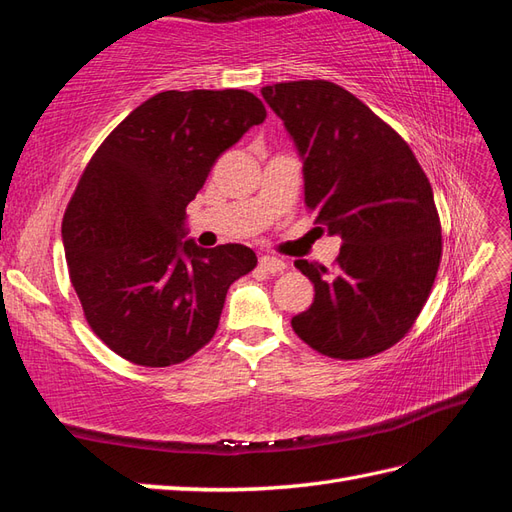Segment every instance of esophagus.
Here are the masks:
<instances>
[{
    "instance_id": "34e87169",
    "label": "esophagus",
    "mask_w": 512,
    "mask_h": 512,
    "mask_svg": "<svg viewBox=\"0 0 512 512\" xmlns=\"http://www.w3.org/2000/svg\"><path fill=\"white\" fill-rule=\"evenodd\" d=\"M260 269L269 271V274H280V271L287 269V263L282 258H276V256H260L258 260Z\"/></svg>"
}]
</instances>
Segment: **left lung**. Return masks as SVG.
<instances>
[{
  "instance_id": "8db88e82",
  "label": "left lung",
  "mask_w": 512,
  "mask_h": 512,
  "mask_svg": "<svg viewBox=\"0 0 512 512\" xmlns=\"http://www.w3.org/2000/svg\"><path fill=\"white\" fill-rule=\"evenodd\" d=\"M302 160L304 203L344 241L337 269L295 260L315 298L291 320L313 350L363 359L410 331L440 265V221L410 146L344 87L289 81L260 89Z\"/></svg>"
}]
</instances>
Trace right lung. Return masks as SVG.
<instances>
[{
    "label": "right lung",
    "mask_w": 512,
    "mask_h": 512,
    "mask_svg": "<svg viewBox=\"0 0 512 512\" xmlns=\"http://www.w3.org/2000/svg\"><path fill=\"white\" fill-rule=\"evenodd\" d=\"M265 118L245 89H170L133 109L87 164L63 245L87 322L116 355L164 368L217 333L227 289L258 258L186 238V206L221 153Z\"/></svg>",
    "instance_id": "obj_1"
}]
</instances>
